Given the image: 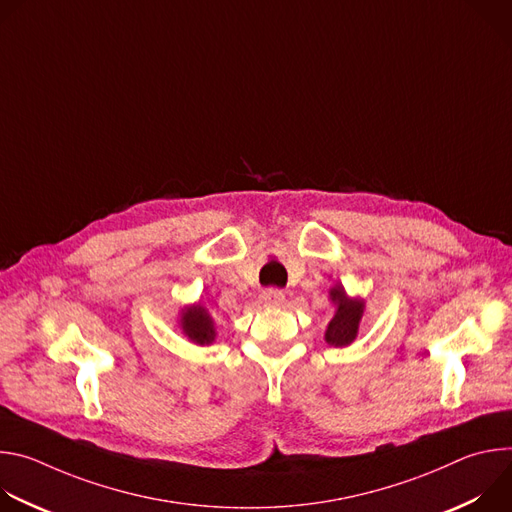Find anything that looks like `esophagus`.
Listing matches in <instances>:
<instances>
[{
    "label": "esophagus",
    "mask_w": 512,
    "mask_h": 512,
    "mask_svg": "<svg viewBox=\"0 0 512 512\" xmlns=\"http://www.w3.org/2000/svg\"><path fill=\"white\" fill-rule=\"evenodd\" d=\"M259 302L267 308H279L285 302V296L281 289H265L263 294L259 296Z\"/></svg>",
    "instance_id": "obj_1"
}]
</instances>
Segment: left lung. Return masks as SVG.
Listing matches in <instances>:
<instances>
[{"label": "left lung", "mask_w": 512, "mask_h": 512, "mask_svg": "<svg viewBox=\"0 0 512 512\" xmlns=\"http://www.w3.org/2000/svg\"><path fill=\"white\" fill-rule=\"evenodd\" d=\"M328 300L334 306V316L326 326L324 340L336 348L350 346L358 336L360 320L364 316V310H367V302L360 296H348L342 283H336L328 289Z\"/></svg>", "instance_id": "obj_1"}]
</instances>
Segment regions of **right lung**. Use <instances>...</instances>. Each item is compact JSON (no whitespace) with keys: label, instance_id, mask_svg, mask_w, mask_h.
<instances>
[{"label":"right lung","instance_id":"right-lung-1","mask_svg":"<svg viewBox=\"0 0 512 512\" xmlns=\"http://www.w3.org/2000/svg\"><path fill=\"white\" fill-rule=\"evenodd\" d=\"M178 326L182 334L198 346H208L216 340V326L206 306L200 302L188 304L178 314Z\"/></svg>","mask_w":512,"mask_h":512}]
</instances>
